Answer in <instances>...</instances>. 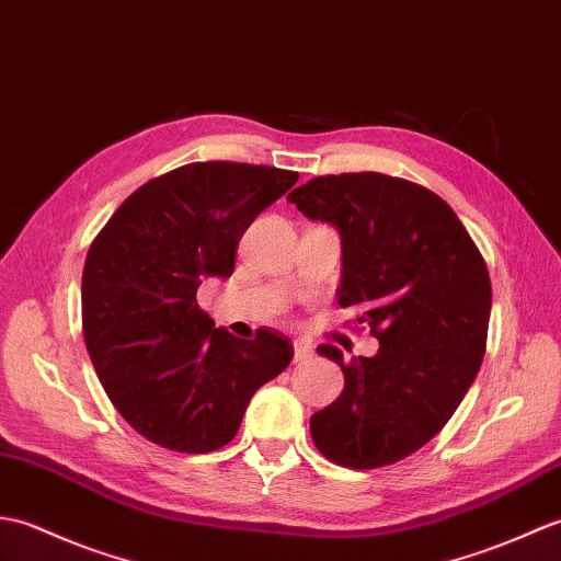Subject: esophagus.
I'll return each mask as SVG.
<instances>
[{"label":"esophagus","instance_id":"34e87169","mask_svg":"<svg viewBox=\"0 0 561 561\" xmlns=\"http://www.w3.org/2000/svg\"><path fill=\"white\" fill-rule=\"evenodd\" d=\"M293 347H295V363H305V359H309L314 353L312 345L305 343V341H295Z\"/></svg>","mask_w":561,"mask_h":561}]
</instances>
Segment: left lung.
Masks as SVG:
<instances>
[{"label": "left lung", "instance_id": "obj_1", "mask_svg": "<svg viewBox=\"0 0 561 561\" xmlns=\"http://www.w3.org/2000/svg\"><path fill=\"white\" fill-rule=\"evenodd\" d=\"M288 202L341 234L339 305L355 307L379 339L345 365L343 393L309 420L317 449L345 468L396 463L437 434L470 383L488 341L492 285L484 259L451 206L379 172L317 178Z\"/></svg>", "mask_w": 561, "mask_h": 561}]
</instances>
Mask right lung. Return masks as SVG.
I'll return each mask as SVG.
<instances>
[{"instance_id": "1", "label": "right lung", "mask_w": 561, "mask_h": 561, "mask_svg": "<svg viewBox=\"0 0 561 561\" xmlns=\"http://www.w3.org/2000/svg\"><path fill=\"white\" fill-rule=\"evenodd\" d=\"M297 172L190 163L146 182L107 220L85 256L83 339L117 413L158 446L208 454L240 430L256 389L290 365L285 335L242 341L196 302L198 285L230 278L252 220Z\"/></svg>"}]
</instances>
